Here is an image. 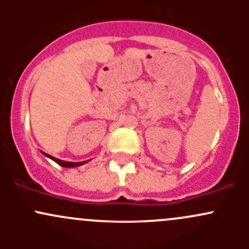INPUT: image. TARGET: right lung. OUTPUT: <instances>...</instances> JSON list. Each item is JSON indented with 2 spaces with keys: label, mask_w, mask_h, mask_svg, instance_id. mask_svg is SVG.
Segmentation results:
<instances>
[{
  "label": "right lung",
  "mask_w": 249,
  "mask_h": 249,
  "mask_svg": "<svg viewBox=\"0 0 249 249\" xmlns=\"http://www.w3.org/2000/svg\"><path fill=\"white\" fill-rule=\"evenodd\" d=\"M43 154L46 155V157L50 158V159H52V160H54V161L56 162V164H59L60 166H62V167H77V166H80V165L85 164L84 161H80V162H70V161H64V160L56 159V158L52 157V155H49V154H46V153H43Z\"/></svg>",
  "instance_id": "right-lung-1"
}]
</instances>
